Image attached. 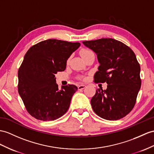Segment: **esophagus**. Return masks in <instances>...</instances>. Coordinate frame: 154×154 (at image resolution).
Here are the masks:
<instances>
[{
    "label": "esophagus",
    "mask_w": 154,
    "mask_h": 154,
    "mask_svg": "<svg viewBox=\"0 0 154 154\" xmlns=\"http://www.w3.org/2000/svg\"><path fill=\"white\" fill-rule=\"evenodd\" d=\"M85 88V85H78V90H82V89H84Z\"/></svg>",
    "instance_id": "esophagus-1"
}]
</instances>
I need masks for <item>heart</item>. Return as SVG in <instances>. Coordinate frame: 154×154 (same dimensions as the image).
<instances>
[{
	"mask_svg": "<svg viewBox=\"0 0 154 154\" xmlns=\"http://www.w3.org/2000/svg\"><path fill=\"white\" fill-rule=\"evenodd\" d=\"M92 53H93V52L91 50H87V49H84V50H81L80 55L82 56V57L84 59L85 57H86V56L90 54H92Z\"/></svg>",
	"mask_w": 154,
	"mask_h": 154,
	"instance_id": "b5f03b06",
	"label": "heart"
}]
</instances>
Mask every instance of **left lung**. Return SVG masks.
<instances>
[{
    "label": "left lung",
    "instance_id": "obj_1",
    "mask_svg": "<svg viewBox=\"0 0 154 154\" xmlns=\"http://www.w3.org/2000/svg\"><path fill=\"white\" fill-rule=\"evenodd\" d=\"M97 55L95 82H106L107 89H97L92 97L93 111L107 120H117L128 114L140 89V67L131 49L120 41L101 38L82 42Z\"/></svg>",
    "mask_w": 154,
    "mask_h": 154
}]
</instances>
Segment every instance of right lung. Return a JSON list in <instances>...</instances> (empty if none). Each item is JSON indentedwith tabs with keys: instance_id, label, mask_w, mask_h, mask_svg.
<instances>
[{
	"instance_id": "1",
	"label": "right lung",
	"mask_w": 154,
	"mask_h": 154,
	"mask_svg": "<svg viewBox=\"0 0 154 154\" xmlns=\"http://www.w3.org/2000/svg\"><path fill=\"white\" fill-rule=\"evenodd\" d=\"M80 46L79 42L48 39L26 53L18 70V93L32 117L52 121L68 110L78 88L68 85L59 90L55 75L65 70L66 61Z\"/></svg>"
}]
</instances>
